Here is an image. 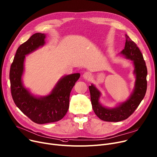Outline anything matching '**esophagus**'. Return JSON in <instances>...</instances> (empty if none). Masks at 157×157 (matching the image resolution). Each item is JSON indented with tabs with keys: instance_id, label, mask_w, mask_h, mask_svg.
<instances>
[{
	"instance_id": "obj_1",
	"label": "esophagus",
	"mask_w": 157,
	"mask_h": 157,
	"mask_svg": "<svg viewBox=\"0 0 157 157\" xmlns=\"http://www.w3.org/2000/svg\"><path fill=\"white\" fill-rule=\"evenodd\" d=\"M82 77H83V78L86 79V80H90L92 78V75L90 72H85L84 74L82 75Z\"/></svg>"
}]
</instances>
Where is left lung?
Segmentation results:
<instances>
[{
  "instance_id": "left-lung-1",
  "label": "left lung",
  "mask_w": 157,
  "mask_h": 157,
  "mask_svg": "<svg viewBox=\"0 0 157 157\" xmlns=\"http://www.w3.org/2000/svg\"><path fill=\"white\" fill-rule=\"evenodd\" d=\"M124 48L120 54L126 59L132 60L135 75L134 87L129 98L117 103L114 107L103 105L100 101L101 91L93 84L89 86L92 108L98 118L107 122H119L128 119L139 106L144 97L147 88V68L143 56L139 48L126 35Z\"/></svg>"
}]
</instances>
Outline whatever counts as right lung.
I'll return each instance as SVG.
<instances>
[{"label":"right lung","instance_id":"1","mask_svg":"<svg viewBox=\"0 0 157 157\" xmlns=\"http://www.w3.org/2000/svg\"><path fill=\"white\" fill-rule=\"evenodd\" d=\"M46 35L36 33L21 45L10 66V90L16 105L34 122L39 124L54 122L63 118L69 109L71 91L80 77L79 73L62 76L48 95L39 97L25 88L22 77L26 56L45 44Z\"/></svg>","mask_w":157,"mask_h":157}]
</instances>
